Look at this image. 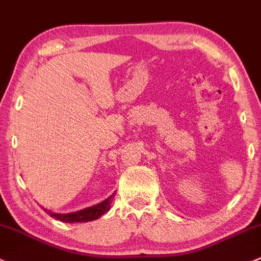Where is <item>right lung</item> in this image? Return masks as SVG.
Wrapping results in <instances>:
<instances>
[{
  "label": "right lung",
  "mask_w": 261,
  "mask_h": 261,
  "mask_svg": "<svg viewBox=\"0 0 261 261\" xmlns=\"http://www.w3.org/2000/svg\"><path fill=\"white\" fill-rule=\"evenodd\" d=\"M114 197H115V193L111 194L109 198L102 200L99 204L93 205V207H88L85 210L74 212V213H68V214H59V213H53V212L47 211L48 214L51 217V218H56L58 220H62V222L65 223H84V222H91V220H95L100 218L102 214H105L107 212L110 210V205L113 203Z\"/></svg>",
  "instance_id": "obj_1"
}]
</instances>
